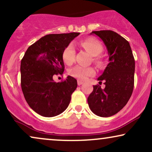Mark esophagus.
Returning a JSON list of instances; mask_svg holds the SVG:
<instances>
[{"label":"esophagus","instance_id":"1","mask_svg":"<svg viewBox=\"0 0 152 152\" xmlns=\"http://www.w3.org/2000/svg\"><path fill=\"white\" fill-rule=\"evenodd\" d=\"M82 84H83V82H82V81H80V80H77V84L79 86L82 85Z\"/></svg>","mask_w":152,"mask_h":152}]
</instances>
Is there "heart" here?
I'll return each instance as SVG.
<instances>
[{
    "label": "heart",
    "instance_id": "b5f03b06",
    "mask_svg": "<svg viewBox=\"0 0 152 152\" xmlns=\"http://www.w3.org/2000/svg\"><path fill=\"white\" fill-rule=\"evenodd\" d=\"M81 46L87 51L92 56H97L102 50V45L98 41L94 39H87L80 42ZM75 56V51L74 46L70 44L66 47L62 54L63 61L67 65H70L73 63ZM94 62L98 66H102V63L99 58H94ZM68 74L72 77L80 80H84L88 76H92L95 74V70L91 67H82L76 66L68 70Z\"/></svg>",
    "mask_w": 152,
    "mask_h": 152
}]
</instances>
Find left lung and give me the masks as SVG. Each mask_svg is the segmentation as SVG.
<instances>
[{
  "label": "left lung",
  "instance_id": "1",
  "mask_svg": "<svg viewBox=\"0 0 152 152\" xmlns=\"http://www.w3.org/2000/svg\"><path fill=\"white\" fill-rule=\"evenodd\" d=\"M106 46L109 64L98 78L105 87L94 86L87 98L91 110L96 115L108 117L117 114L126 105L134 87L135 59L129 42L112 31H92Z\"/></svg>",
  "mask_w": 152,
  "mask_h": 152
}]
</instances>
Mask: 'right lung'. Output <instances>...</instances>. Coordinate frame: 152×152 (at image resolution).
Wrapping results in <instances>:
<instances>
[{
    "mask_svg": "<svg viewBox=\"0 0 152 152\" xmlns=\"http://www.w3.org/2000/svg\"><path fill=\"white\" fill-rule=\"evenodd\" d=\"M80 33L50 34L31 45L21 61V86L27 103L45 117L60 115L68 107L77 86L74 77L56 82L53 76L64 71L62 54Z\"/></svg>",
    "mask_w": 152,
    "mask_h": 152,
    "instance_id": "add662e5",
    "label": "right lung"
}]
</instances>
